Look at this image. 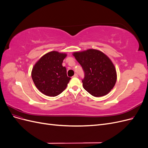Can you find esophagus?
Returning <instances> with one entry per match:
<instances>
[{
	"label": "esophagus",
	"instance_id": "1",
	"mask_svg": "<svg viewBox=\"0 0 148 148\" xmlns=\"http://www.w3.org/2000/svg\"><path fill=\"white\" fill-rule=\"evenodd\" d=\"M73 77H78V75L77 73H75L74 75H73Z\"/></svg>",
	"mask_w": 148,
	"mask_h": 148
}]
</instances>
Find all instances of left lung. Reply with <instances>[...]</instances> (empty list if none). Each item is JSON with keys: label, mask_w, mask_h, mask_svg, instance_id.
I'll list each match as a JSON object with an SVG mask.
<instances>
[{"label": "left lung", "mask_w": 148, "mask_h": 148, "mask_svg": "<svg viewBox=\"0 0 148 148\" xmlns=\"http://www.w3.org/2000/svg\"><path fill=\"white\" fill-rule=\"evenodd\" d=\"M84 72L82 79L85 90L95 97L108 94L117 81V73L112 62L104 53L88 49L73 53Z\"/></svg>", "instance_id": "obj_1"}]
</instances>
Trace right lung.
<instances>
[{
  "label": "right lung",
  "instance_id": "add662e5",
  "mask_svg": "<svg viewBox=\"0 0 148 148\" xmlns=\"http://www.w3.org/2000/svg\"><path fill=\"white\" fill-rule=\"evenodd\" d=\"M66 53L52 51L43 56L36 64L31 72L35 86L44 95L54 97L63 92L71 78L62 66Z\"/></svg>",
  "mask_w": 148,
  "mask_h": 148
}]
</instances>
